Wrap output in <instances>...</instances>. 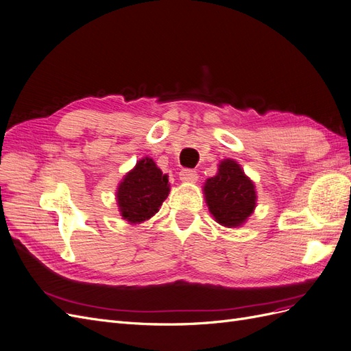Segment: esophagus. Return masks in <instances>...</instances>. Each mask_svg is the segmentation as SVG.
<instances>
[{"label": "esophagus", "instance_id": "esophagus-1", "mask_svg": "<svg viewBox=\"0 0 351 351\" xmlns=\"http://www.w3.org/2000/svg\"><path fill=\"white\" fill-rule=\"evenodd\" d=\"M197 173L193 171V169H183L182 173H180V180L184 183H193L197 180Z\"/></svg>", "mask_w": 351, "mask_h": 351}]
</instances>
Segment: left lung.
Returning a JSON list of instances; mask_svg holds the SVG:
<instances>
[{"label": "left lung", "instance_id": "1", "mask_svg": "<svg viewBox=\"0 0 351 351\" xmlns=\"http://www.w3.org/2000/svg\"><path fill=\"white\" fill-rule=\"evenodd\" d=\"M204 192L210 214L228 228L244 224L256 208L254 184L232 159L221 161L217 176L206 180Z\"/></svg>", "mask_w": 351, "mask_h": 351}]
</instances>
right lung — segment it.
Segmentation results:
<instances>
[{
	"label": "right lung",
	"mask_w": 351,
	"mask_h": 351,
	"mask_svg": "<svg viewBox=\"0 0 351 351\" xmlns=\"http://www.w3.org/2000/svg\"><path fill=\"white\" fill-rule=\"evenodd\" d=\"M168 193L167 174H162L154 159L145 156L121 180L117 189V204L123 219L141 224L156 214Z\"/></svg>",
	"instance_id": "right-lung-1"
}]
</instances>
